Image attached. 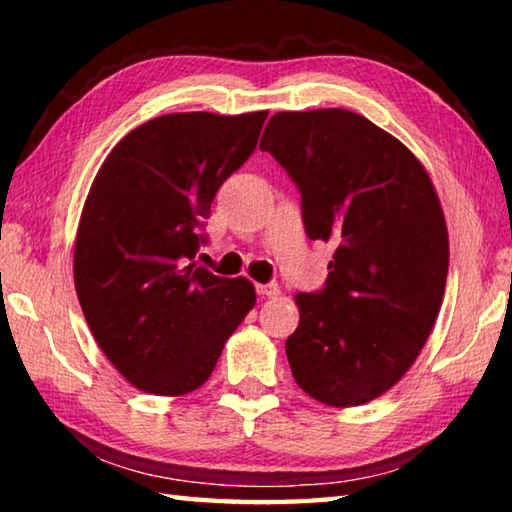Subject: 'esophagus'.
Here are the masks:
<instances>
[{
	"mask_svg": "<svg viewBox=\"0 0 512 512\" xmlns=\"http://www.w3.org/2000/svg\"><path fill=\"white\" fill-rule=\"evenodd\" d=\"M257 293L262 298H275L280 296V287H277L275 282H268V284H257Z\"/></svg>",
	"mask_w": 512,
	"mask_h": 512,
	"instance_id": "esophagus-1",
	"label": "esophagus"
}]
</instances>
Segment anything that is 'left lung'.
<instances>
[{
  "label": "left lung",
  "instance_id": "8db88e82",
  "mask_svg": "<svg viewBox=\"0 0 512 512\" xmlns=\"http://www.w3.org/2000/svg\"><path fill=\"white\" fill-rule=\"evenodd\" d=\"M259 149L298 185L307 237L334 246L325 289L296 296L293 379L327 406L366 404L413 366L443 305L436 189L397 137L343 108L277 112Z\"/></svg>",
  "mask_w": 512,
  "mask_h": 512
}]
</instances>
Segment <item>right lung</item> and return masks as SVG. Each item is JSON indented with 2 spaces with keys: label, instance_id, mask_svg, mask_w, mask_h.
I'll use <instances>...</instances> for the list:
<instances>
[{
  "label": "right lung",
  "instance_id": "1",
  "mask_svg": "<svg viewBox=\"0 0 512 512\" xmlns=\"http://www.w3.org/2000/svg\"><path fill=\"white\" fill-rule=\"evenodd\" d=\"M266 117H155L121 137L94 178L76 230V296L94 341L140 391L203 386L255 307L253 282L192 259L216 192L255 151Z\"/></svg>",
  "mask_w": 512,
  "mask_h": 512
}]
</instances>
